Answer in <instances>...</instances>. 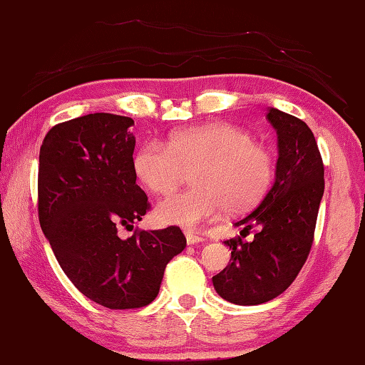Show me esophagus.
<instances>
[{
  "mask_svg": "<svg viewBox=\"0 0 365 365\" xmlns=\"http://www.w3.org/2000/svg\"><path fill=\"white\" fill-rule=\"evenodd\" d=\"M185 242H187V245H198V243H203L205 238L195 235V233L185 232Z\"/></svg>",
  "mask_w": 365,
  "mask_h": 365,
  "instance_id": "1",
  "label": "esophagus"
}]
</instances>
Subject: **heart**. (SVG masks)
Wrapping results in <instances>:
<instances>
[{"instance_id": "b5f03b06", "label": "heart", "mask_w": 365, "mask_h": 365, "mask_svg": "<svg viewBox=\"0 0 365 365\" xmlns=\"http://www.w3.org/2000/svg\"><path fill=\"white\" fill-rule=\"evenodd\" d=\"M135 170L159 195L173 192L190 173L195 187L165 198L157 205L155 217L160 224L194 229L225 208H254L270 189L273 157L245 130L216 122L178 132L168 144L146 141L135 157Z\"/></svg>"}]
</instances>
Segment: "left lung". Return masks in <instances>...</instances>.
Wrapping results in <instances>:
<instances>
[{"label":"left lung","instance_id":"left-lung-1","mask_svg":"<svg viewBox=\"0 0 365 365\" xmlns=\"http://www.w3.org/2000/svg\"><path fill=\"white\" fill-rule=\"evenodd\" d=\"M267 119L278 135L274 181L256 208L235 222L259 230L252 242H224L232 262L212 277L216 292L235 305L264 304L292 284L310 254L324 194V165L310 127L274 108Z\"/></svg>","mask_w":365,"mask_h":365}]
</instances>
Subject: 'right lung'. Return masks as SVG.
I'll return each instance as SVG.
<instances>
[{
	"label": "right lung",
	"mask_w": 365,
	"mask_h": 365,
	"mask_svg": "<svg viewBox=\"0 0 365 365\" xmlns=\"http://www.w3.org/2000/svg\"><path fill=\"white\" fill-rule=\"evenodd\" d=\"M132 125L125 115L87 114L52 127L39 150L41 229L71 283L111 310L149 305L185 247L175 225L119 237L150 208L136 184Z\"/></svg>",
	"instance_id": "right-lung-1"
}]
</instances>
